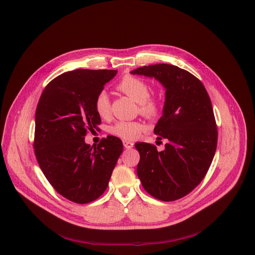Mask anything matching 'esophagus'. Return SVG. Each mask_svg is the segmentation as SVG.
Returning <instances> with one entry per match:
<instances>
[{
  "mask_svg": "<svg viewBox=\"0 0 255 255\" xmlns=\"http://www.w3.org/2000/svg\"><path fill=\"white\" fill-rule=\"evenodd\" d=\"M123 143H124V147H125L126 149H131L132 147H133V145H134L133 142L130 141V140H127V139H124V140H123Z\"/></svg>",
  "mask_w": 255,
  "mask_h": 255,
  "instance_id": "obj_1",
  "label": "esophagus"
}]
</instances>
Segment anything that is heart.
Listing matches in <instances>:
<instances>
[{
  "label": "heart",
  "instance_id": "1",
  "mask_svg": "<svg viewBox=\"0 0 255 255\" xmlns=\"http://www.w3.org/2000/svg\"><path fill=\"white\" fill-rule=\"evenodd\" d=\"M117 88L133 99L138 103L139 114L148 119H156L162 109V102L158 97L150 96L151 87L147 81L138 77L126 75L122 78ZM96 113L102 119H108L110 116V100L106 92L99 93L95 100ZM146 130L145 124L140 121H118L109 127L113 135L131 140L137 138Z\"/></svg>",
  "mask_w": 255,
  "mask_h": 255
}]
</instances>
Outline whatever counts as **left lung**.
Returning <instances> with one entry per match:
<instances>
[{
    "instance_id": "1",
    "label": "left lung",
    "mask_w": 255,
    "mask_h": 255,
    "mask_svg": "<svg viewBox=\"0 0 255 255\" xmlns=\"http://www.w3.org/2000/svg\"><path fill=\"white\" fill-rule=\"evenodd\" d=\"M155 78L165 88L162 117L154 128L167 138L163 151L137 142L136 173L146 190L161 201H175L191 193L205 177L215 156L218 130L209 96L190 72L167 63L131 72Z\"/></svg>"
}]
</instances>
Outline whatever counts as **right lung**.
Wrapping results in <instances>:
<instances>
[{"label":"right lung","instance_id":"1","mask_svg":"<svg viewBox=\"0 0 255 255\" xmlns=\"http://www.w3.org/2000/svg\"><path fill=\"white\" fill-rule=\"evenodd\" d=\"M117 73H63L45 87L36 107L33 147L37 162L56 192L75 203H90L105 192L123 151V142L113 135L95 147L84 140L101 123L96 97Z\"/></svg>","mask_w":255,"mask_h":255}]
</instances>
